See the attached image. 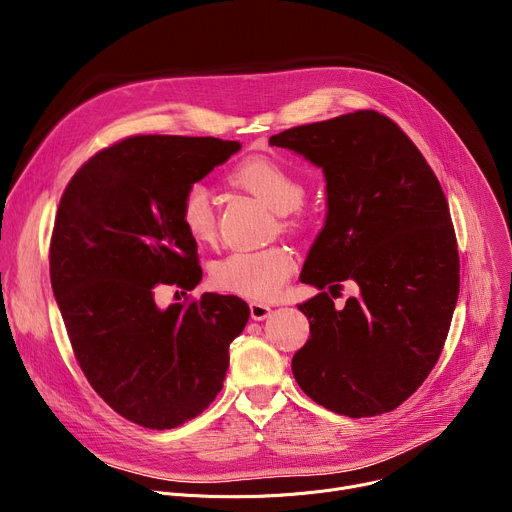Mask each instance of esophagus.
<instances>
[{
	"label": "esophagus",
	"mask_w": 512,
	"mask_h": 512,
	"mask_svg": "<svg viewBox=\"0 0 512 512\" xmlns=\"http://www.w3.org/2000/svg\"><path fill=\"white\" fill-rule=\"evenodd\" d=\"M249 309H251V317H253L255 321H261V319L272 315V307H267V305L257 303V301H253V303L249 305Z\"/></svg>",
	"instance_id": "34e87169"
}]
</instances>
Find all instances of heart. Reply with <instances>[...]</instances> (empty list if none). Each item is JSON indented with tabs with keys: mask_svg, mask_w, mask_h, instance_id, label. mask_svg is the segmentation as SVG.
<instances>
[{
	"mask_svg": "<svg viewBox=\"0 0 512 512\" xmlns=\"http://www.w3.org/2000/svg\"><path fill=\"white\" fill-rule=\"evenodd\" d=\"M234 182L259 197L265 205L278 211V228L292 232L301 226L299 207L305 201L307 188L303 180L267 155H257L234 170ZM178 218L186 234L199 245L211 242L218 230L215 207L209 188L193 182L184 188L178 203ZM294 272V257L282 245L257 251H234L211 263L213 286L253 301H270L278 297Z\"/></svg>",
	"mask_w": 512,
	"mask_h": 512,
	"instance_id": "b5f03b06",
	"label": "heart"
}]
</instances>
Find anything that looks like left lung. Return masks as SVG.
Instances as JSON below:
<instances>
[{"label":"left lung","mask_w":512,"mask_h":512,"mask_svg":"<svg viewBox=\"0 0 512 512\" xmlns=\"http://www.w3.org/2000/svg\"><path fill=\"white\" fill-rule=\"evenodd\" d=\"M270 145L305 155L328 182L326 226L301 274L321 292L299 305L311 336L292 357L294 380L338 415L394 411L438 363L459 299L442 186L400 126L373 110L288 128ZM344 279L362 294L336 310L325 288Z\"/></svg>","instance_id":"8db88e82"}]
</instances>
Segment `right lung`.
I'll use <instances>...</instances> for the list:
<instances>
[{"label": "right lung", "mask_w": 512, "mask_h": 512, "mask_svg": "<svg viewBox=\"0 0 512 512\" xmlns=\"http://www.w3.org/2000/svg\"><path fill=\"white\" fill-rule=\"evenodd\" d=\"M238 149L213 137L137 134L85 161L60 199L49 276L74 357L93 390L137 425L172 429L201 415L249 321V305L232 294L155 305L159 288L201 282L178 203Z\"/></svg>", "instance_id": "add662e5"}]
</instances>
